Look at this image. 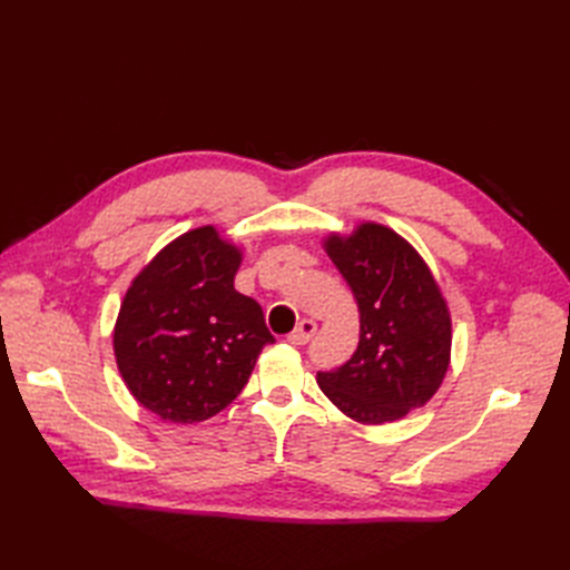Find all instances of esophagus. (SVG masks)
<instances>
[{
	"label": "esophagus",
	"instance_id": "esophagus-1",
	"mask_svg": "<svg viewBox=\"0 0 570 570\" xmlns=\"http://www.w3.org/2000/svg\"><path fill=\"white\" fill-rule=\"evenodd\" d=\"M314 333H316V323L312 321V318H304L295 331H292L289 335H287V342L289 344H297V347H302V344H306L308 340L314 337Z\"/></svg>",
	"mask_w": 570,
	"mask_h": 570
}]
</instances>
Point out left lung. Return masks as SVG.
I'll list each match as a JSON object with an SVG mask.
<instances>
[{"label": "left lung", "mask_w": 570, "mask_h": 570, "mask_svg": "<svg viewBox=\"0 0 570 570\" xmlns=\"http://www.w3.org/2000/svg\"><path fill=\"white\" fill-rule=\"evenodd\" d=\"M323 247L358 306V347L347 364L318 371L323 394L344 416L381 425L430 402L450 368L452 316L423 256L381 223Z\"/></svg>", "instance_id": "left-lung-1"}]
</instances>
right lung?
I'll list each match as a JSON object with an SVG mask.
<instances>
[{
    "label": "right lung",
    "instance_id": "right-lung-1",
    "mask_svg": "<svg viewBox=\"0 0 570 570\" xmlns=\"http://www.w3.org/2000/svg\"><path fill=\"white\" fill-rule=\"evenodd\" d=\"M239 252L214 226L187 230L130 283L114 325L120 377L170 423L216 416L275 342L264 312L235 289Z\"/></svg>",
    "mask_w": 570,
    "mask_h": 570
}]
</instances>
